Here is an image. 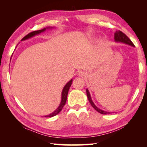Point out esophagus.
Here are the masks:
<instances>
[{
  "label": "esophagus",
  "instance_id": "34e87169",
  "mask_svg": "<svg viewBox=\"0 0 147 147\" xmlns=\"http://www.w3.org/2000/svg\"><path fill=\"white\" fill-rule=\"evenodd\" d=\"M78 74H79L80 76H82V77H84V76H86V74L84 71H80Z\"/></svg>",
  "mask_w": 147,
  "mask_h": 147
}]
</instances>
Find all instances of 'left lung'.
Masks as SVG:
<instances>
[{"mask_svg":"<svg viewBox=\"0 0 147 147\" xmlns=\"http://www.w3.org/2000/svg\"><path fill=\"white\" fill-rule=\"evenodd\" d=\"M114 40H115L116 42H118V43H123L127 44V45H131V46H132V47H134V44L131 41V40H130L129 38H128L127 36L125 35V34L123 33L122 31H116V33H114ZM86 94H87L88 100H89L90 104H91L92 107H93L94 109L96 110V111L98 112L99 113L102 114H108L112 113V112H106V111H104V110L100 109V108H98L97 106L94 104L93 101H92V100L91 98V96H90V94L88 89H86Z\"/></svg>","mask_w":147,"mask_h":147,"instance_id":"left-lung-1","label":"left lung"}]
</instances>
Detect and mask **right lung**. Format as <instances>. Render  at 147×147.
<instances>
[{
    "mask_svg": "<svg viewBox=\"0 0 147 147\" xmlns=\"http://www.w3.org/2000/svg\"><path fill=\"white\" fill-rule=\"evenodd\" d=\"M47 29H51V27L44 28V29H41V30H38V31H35L31 32V33H29V34H27V35L25 36V37H24L23 39H21V41H24V40H27L28 39H29V38H31L32 37H34V36H35V35H39V34L42 33V32L45 31ZM71 84H72V79L70 80V81L68 82L67 83L65 84V86H64L63 89V90H62V92H61V103H60V104H59V107H58L57 109H56L53 112H52L51 114H49V115L45 116V117H49V118L53 117V116L57 115V114H59V112L61 111L62 108H63L64 105H65V104L66 100H67L68 92H69V88H70V86H71Z\"/></svg>",
    "mask_w": 147,
    "mask_h": 147,
    "instance_id": "1",
    "label": "right lung"
}]
</instances>
